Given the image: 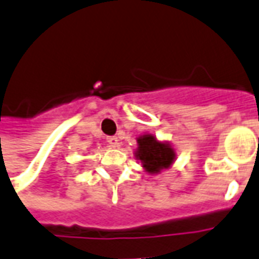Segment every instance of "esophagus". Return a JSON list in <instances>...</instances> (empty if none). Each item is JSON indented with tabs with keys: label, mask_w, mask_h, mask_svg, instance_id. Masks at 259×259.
<instances>
[{
	"label": "esophagus",
	"mask_w": 259,
	"mask_h": 259,
	"mask_svg": "<svg viewBox=\"0 0 259 259\" xmlns=\"http://www.w3.org/2000/svg\"><path fill=\"white\" fill-rule=\"evenodd\" d=\"M107 143L109 144V147H116L118 146V137L116 136H109L107 139Z\"/></svg>",
	"instance_id": "esophagus-1"
}]
</instances>
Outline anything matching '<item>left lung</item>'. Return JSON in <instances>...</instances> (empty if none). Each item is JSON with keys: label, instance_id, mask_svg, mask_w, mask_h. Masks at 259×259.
<instances>
[{"label": "left lung", "instance_id": "8db88e82", "mask_svg": "<svg viewBox=\"0 0 259 259\" xmlns=\"http://www.w3.org/2000/svg\"><path fill=\"white\" fill-rule=\"evenodd\" d=\"M137 144L136 158L140 159L148 174H159L174 163L176 152L168 143L158 141L152 135H144L137 139Z\"/></svg>", "mask_w": 259, "mask_h": 259}]
</instances>
